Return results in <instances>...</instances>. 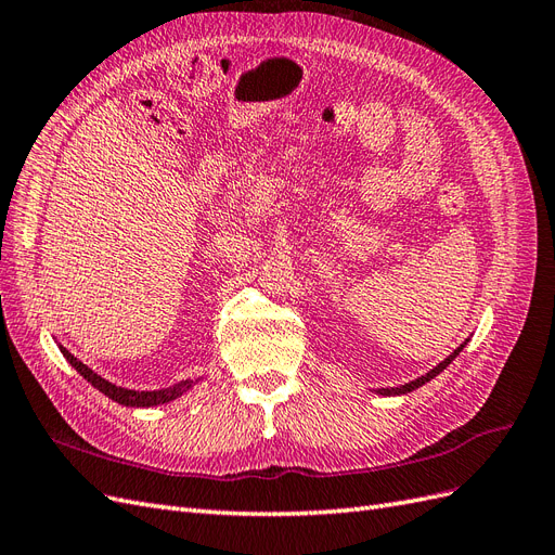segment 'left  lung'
Returning <instances> with one entry per match:
<instances>
[{
    "label": "left lung",
    "instance_id": "obj_1",
    "mask_svg": "<svg viewBox=\"0 0 555 555\" xmlns=\"http://www.w3.org/2000/svg\"><path fill=\"white\" fill-rule=\"evenodd\" d=\"M467 345V340L461 345V347H456V349H453L451 351V354L442 361V363H438V365H435L433 367V371H428L426 375H422V377H416V379H412V382H408V384H400V386H386V389H375V393H379V396H402V393H410V391H414V389H418V386H424L426 382H430L433 377H438L442 371H444V367L453 361V359H456L459 354H461V349Z\"/></svg>",
    "mask_w": 555,
    "mask_h": 555
}]
</instances>
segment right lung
Masks as SVG:
<instances>
[{"instance_id":"1","label":"right lung","mask_w":555,"mask_h":555,"mask_svg":"<svg viewBox=\"0 0 555 555\" xmlns=\"http://www.w3.org/2000/svg\"><path fill=\"white\" fill-rule=\"evenodd\" d=\"M60 351L64 354V359L69 361L76 367V371L94 386V389H99L104 396H108L111 400L120 402V405H125V408H155V405H164V402H171V400L180 398L182 393H188L192 386L198 382V379H182V382H178L173 386H166V389H159V391H133V389H125V386H115L113 382L104 379L102 375H96L94 371H90L86 363H80L66 347L60 345Z\"/></svg>"}]
</instances>
